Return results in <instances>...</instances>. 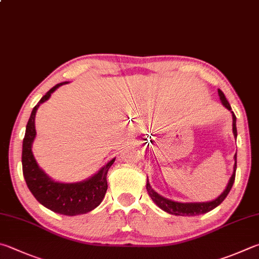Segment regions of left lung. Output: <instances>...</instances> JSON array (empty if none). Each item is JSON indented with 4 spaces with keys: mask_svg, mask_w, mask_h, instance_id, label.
Segmentation results:
<instances>
[{
    "mask_svg": "<svg viewBox=\"0 0 259 259\" xmlns=\"http://www.w3.org/2000/svg\"><path fill=\"white\" fill-rule=\"evenodd\" d=\"M219 96L220 100L222 102V104L227 107L229 111H231V106H230L229 102L227 98H225V95L223 92L219 89ZM232 117H233V123H232V129H233V135L234 137L237 138V117L234 115L232 112ZM234 167H233V173L231 178H230V181L228 183L225 190L221 194L218 198L211 200V201H206V203H178V201H173L167 198H164L161 195H158L156 191L153 190V188L150 187V183L147 179V183H146V189L148 191V195L150 196V198L153 199V201L156 204L159 208H162L163 210L167 211V213L173 214V215H180V216H195V215H200V214H205L207 211L214 209L215 207L222 203V201L227 198L228 194L231 190V188L234 183V179H236V170H237V154L234 155Z\"/></svg>",
    "mask_w": 259,
    "mask_h": 259,
    "instance_id": "left-lung-1",
    "label": "left lung"
}]
</instances>
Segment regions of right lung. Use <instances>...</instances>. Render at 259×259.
Wrapping results in <instances>:
<instances>
[{
	"label": "right lung",
	"mask_w": 259,
	"mask_h": 259,
	"mask_svg": "<svg viewBox=\"0 0 259 259\" xmlns=\"http://www.w3.org/2000/svg\"><path fill=\"white\" fill-rule=\"evenodd\" d=\"M68 81L55 84L53 88L40 98L34 109L26 126V134L22 143V172L23 177L31 194L46 208L63 215L86 214L96 208L102 203L107 190L106 176L109 168L114 163L115 158L103 166L96 175L84 181L76 183H61L46 175L38 166L32 154V143L36 137L35 115L39 105L51 97V94L56 88L62 86Z\"/></svg>",
	"instance_id": "obj_1"
}]
</instances>
